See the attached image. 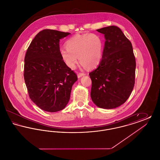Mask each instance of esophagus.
<instances>
[{
    "mask_svg": "<svg viewBox=\"0 0 160 160\" xmlns=\"http://www.w3.org/2000/svg\"><path fill=\"white\" fill-rule=\"evenodd\" d=\"M84 76H85L84 73H78V75H77V77H78V78H80V77Z\"/></svg>",
    "mask_w": 160,
    "mask_h": 160,
    "instance_id": "1",
    "label": "esophagus"
}]
</instances>
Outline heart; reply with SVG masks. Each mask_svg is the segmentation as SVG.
Here are the masks:
<instances>
[{"mask_svg": "<svg viewBox=\"0 0 160 160\" xmlns=\"http://www.w3.org/2000/svg\"><path fill=\"white\" fill-rule=\"evenodd\" d=\"M65 46L66 48L61 49L60 54L62 61L69 68H75L78 56L82 65L89 68L97 67L102 59L104 42L99 35H76L69 38Z\"/></svg>", "mask_w": 160, "mask_h": 160, "instance_id": "1", "label": "heart"}]
</instances>
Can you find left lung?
<instances>
[{
    "label": "left lung",
    "instance_id": "8db88e82",
    "mask_svg": "<svg viewBox=\"0 0 160 160\" xmlns=\"http://www.w3.org/2000/svg\"><path fill=\"white\" fill-rule=\"evenodd\" d=\"M97 31L106 41L99 65L89 73L91 97L97 106L112 109L123 104L132 92L136 59L131 42L120 28L110 26Z\"/></svg>",
    "mask_w": 160,
    "mask_h": 160
}]
</instances>
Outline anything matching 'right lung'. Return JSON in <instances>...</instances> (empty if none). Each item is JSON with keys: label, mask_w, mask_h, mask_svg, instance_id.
Instances as JSON below:
<instances>
[{"label": "right lung", "mask_w": 160, "mask_h": 160, "mask_svg": "<svg viewBox=\"0 0 160 160\" xmlns=\"http://www.w3.org/2000/svg\"><path fill=\"white\" fill-rule=\"evenodd\" d=\"M71 33L44 29L35 36L24 58V78L31 100L41 109L56 112L68 102L76 74L62 61L60 39Z\"/></svg>", "instance_id": "add662e5"}]
</instances>
